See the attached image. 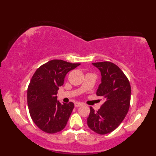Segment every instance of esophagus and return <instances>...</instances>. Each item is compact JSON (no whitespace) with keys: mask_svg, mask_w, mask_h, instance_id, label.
Wrapping results in <instances>:
<instances>
[{"mask_svg":"<svg viewBox=\"0 0 156 156\" xmlns=\"http://www.w3.org/2000/svg\"><path fill=\"white\" fill-rule=\"evenodd\" d=\"M82 102H76L75 103H74V106L76 107H80V106H82Z\"/></svg>","mask_w":156,"mask_h":156,"instance_id":"obj_1","label":"esophagus"}]
</instances>
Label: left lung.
Masks as SVG:
<instances>
[{"label":"left lung","mask_w":156,"mask_h":156,"mask_svg":"<svg viewBox=\"0 0 156 156\" xmlns=\"http://www.w3.org/2000/svg\"><path fill=\"white\" fill-rule=\"evenodd\" d=\"M101 74L97 96L105 102L96 112L90 107L87 119L88 127L95 133L105 135L113 131L127 114L131 101V86L127 78L117 65L110 62L92 63Z\"/></svg>","instance_id":"8db88e82"}]
</instances>
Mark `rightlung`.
I'll return each mask as SVG.
<instances>
[{
  "instance_id": "obj_1",
  "label": "right lung",
  "mask_w": 156,
  "mask_h": 156,
  "mask_svg": "<svg viewBox=\"0 0 156 156\" xmlns=\"http://www.w3.org/2000/svg\"><path fill=\"white\" fill-rule=\"evenodd\" d=\"M80 64L53 59L34 73L27 89V105L34 123L43 131L55 133L66 127L74 105H62L56 96L67 73Z\"/></svg>"
}]
</instances>
